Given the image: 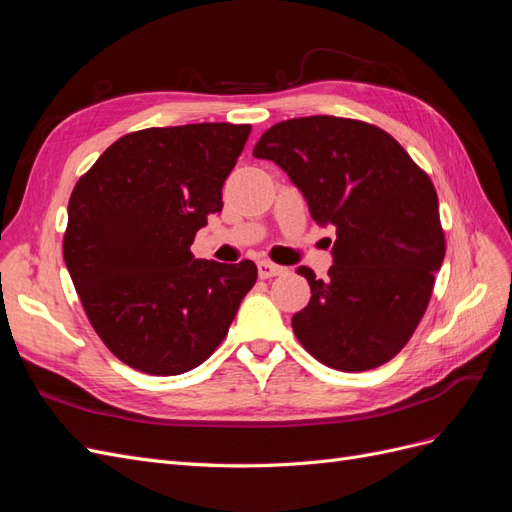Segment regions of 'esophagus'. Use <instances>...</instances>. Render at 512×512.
<instances>
[{"label": "esophagus", "mask_w": 512, "mask_h": 512, "mask_svg": "<svg viewBox=\"0 0 512 512\" xmlns=\"http://www.w3.org/2000/svg\"><path fill=\"white\" fill-rule=\"evenodd\" d=\"M284 271H286L284 267L273 265V262H269V260H260V262H258V275L262 277V280H269V277L282 275Z\"/></svg>", "instance_id": "esophagus-1"}]
</instances>
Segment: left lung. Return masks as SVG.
<instances>
[{"label": "left lung", "mask_w": 512, "mask_h": 512, "mask_svg": "<svg viewBox=\"0 0 512 512\" xmlns=\"http://www.w3.org/2000/svg\"><path fill=\"white\" fill-rule=\"evenodd\" d=\"M254 158L280 166L318 226H333L327 282L292 316L303 348L339 371L374 369L408 344L444 260L438 194L391 134L331 115L275 123Z\"/></svg>", "instance_id": "left-lung-1"}]
</instances>
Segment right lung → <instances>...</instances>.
Segmentation results:
<instances>
[{
    "instance_id": "1",
    "label": "right lung",
    "mask_w": 512,
    "mask_h": 512,
    "mask_svg": "<svg viewBox=\"0 0 512 512\" xmlns=\"http://www.w3.org/2000/svg\"><path fill=\"white\" fill-rule=\"evenodd\" d=\"M250 126L190 123L121 136L74 185L64 260L106 348L151 376L198 367L222 344L258 269L194 258Z\"/></svg>"
}]
</instances>
